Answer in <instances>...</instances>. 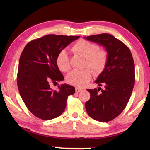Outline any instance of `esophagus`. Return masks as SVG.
<instances>
[{"label": "esophagus", "mask_w": 150, "mask_h": 150, "mask_svg": "<svg viewBox=\"0 0 150 150\" xmlns=\"http://www.w3.org/2000/svg\"><path fill=\"white\" fill-rule=\"evenodd\" d=\"M82 90H83V88H79V87H76L75 88V91L77 93L80 92V91H81Z\"/></svg>", "instance_id": "1"}]
</instances>
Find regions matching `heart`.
Segmentation results:
<instances>
[{"label":"heart","instance_id":"b5f03b06","mask_svg":"<svg viewBox=\"0 0 150 150\" xmlns=\"http://www.w3.org/2000/svg\"><path fill=\"white\" fill-rule=\"evenodd\" d=\"M72 51L85 58V67H90L95 74H100L105 69L108 60L106 51L99 50L98 45L85 40H80L73 45ZM56 65L59 70L67 72L70 69L69 58L67 52L62 50L57 54ZM93 72L86 68L83 70H73L66 77L69 84L77 87H83L89 82Z\"/></svg>","mask_w":150,"mask_h":150}]
</instances>
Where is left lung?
I'll return each mask as SVG.
<instances>
[{"label":"left lung","mask_w":150,"mask_h":150,"mask_svg":"<svg viewBox=\"0 0 150 150\" xmlns=\"http://www.w3.org/2000/svg\"><path fill=\"white\" fill-rule=\"evenodd\" d=\"M84 38L105 47L108 55L106 65L95 83L98 89H87L91 98L85 103L88 116L99 122H108L117 117L125 108L135 83V66L126 45L109 34ZM101 86L104 88L101 89Z\"/></svg>","instance_id":"8db88e82"}]
</instances>
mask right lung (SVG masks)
I'll return each instance as SVG.
<instances>
[{"instance_id": "obj_1", "label": "right lung", "mask_w": 150, "mask_h": 150, "mask_svg": "<svg viewBox=\"0 0 150 150\" xmlns=\"http://www.w3.org/2000/svg\"><path fill=\"white\" fill-rule=\"evenodd\" d=\"M79 36L49 34L30 42L20 55L17 75L20 95L28 109L42 120H51L65 110L75 87L67 84L53 91L50 83L64 79L56 65L57 54Z\"/></svg>"}]
</instances>
